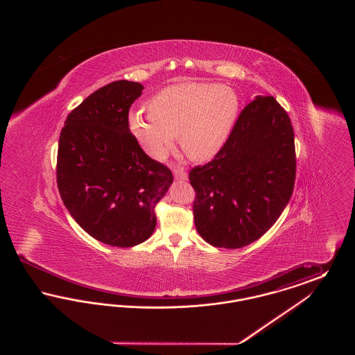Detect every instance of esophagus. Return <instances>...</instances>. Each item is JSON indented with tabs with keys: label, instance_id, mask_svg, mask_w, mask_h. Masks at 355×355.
Instances as JSON below:
<instances>
[{
	"label": "esophagus",
	"instance_id": "esophagus-1",
	"mask_svg": "<svg viewBox=\"0 0 355 355\" xmlns=\"http://www.w3.org/2000/svg\"><path fill=\"white\" fill-rule=\"evenodd\" d=\"M173 174H174V178L175 180H180V181H186L187 180V173L182 166H174L173 168Z\"/></svg>",
	"mask_w": 355,
	"mask_h": 355
}]
</instances>
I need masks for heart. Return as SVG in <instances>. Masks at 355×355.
Returning <instances> with one entry per match:
<instances>
[{"label":"heart","mask_w":355,"mask_h":355,"mask_svg":"<svg viewBox=\"0 0 355 355\" xmlns=\"http://www.w3.org/2000/svg\"><path fill=\"white\" fill-rule=\"evenodd\" d=\"M149 113L129 114V129L154 158H162L180 135L182 150L194 161L210 159L236 122L239 100L230 87L217 84L171 85L148 103Z\"/></svg>","instance_id":"1"}]
</instances>
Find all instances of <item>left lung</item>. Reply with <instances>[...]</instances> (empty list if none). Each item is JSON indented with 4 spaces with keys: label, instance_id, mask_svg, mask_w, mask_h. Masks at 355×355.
Returning <instances> with one entry per match:
<instances>
[{
    "label": "left lung",
    "instance_id": "left-lung-1",
    "mask_svg": "<svg viewBox=\"0 0 355 355\" xmlns=\"http://www.w3.org/2000/svg\"><path fill=\"white\" fill-rule=\"evenodd\" d=\"M198 234L225 249L263 236L282 214L295 181L294 130L274 97L257 96L214 159L189 173Z\"/></svg>",
    "mask_w": 355,
    "mask_h": 355
}]
</instances>
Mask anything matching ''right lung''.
Returning a JSON list of instances; mask_svg holds the SVG:
<instances>
[{"label": "right lung", "mask_w": 355, "mask_h": 355, "mask_svg": "<svg viewBox=\"0 0 355 355\" xmlns=\"http://www.w3.org/2000/svg\"><path fill=\"white\" fill-rule=\"evenodd\" d=\"M144 86L126 80L96 90L61 130L57 185L70 216L102 243L132 248L152 236L154 207L173 184L165 165L141 149L129 109Z\"/></svg>", "instance_id": "add662e5"}]
</instances>
